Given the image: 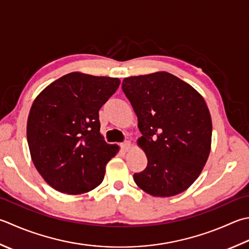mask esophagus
I'll return each mask as SVG.
<instances>
[{"label": "esophagus", "mask_w": 249, "mask_h": 249, "mask_svg": "<svg viewBox=\"0 0 249 249\" xmlns=\"http://www.w3.org/2000/svg\"><path fill=\"white\" fill-rule=\"evenodd\" d=\"M121 148L123 149L124 151H128V150H130V148H131V143H130V141H129V140H126V141H124V142L121 144Z\"/></svg>", "instance_id": "1"}]
</instances>
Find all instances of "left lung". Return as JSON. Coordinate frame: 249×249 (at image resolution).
<instances>
[{"mask_svg": "<svg viewBox=\"0 0 249 249\" xmlns=\"http://www.w3.org/2000/svg\"><path fill=\"white\" fill-rule=\"evenodd\" d=\"M122 89L137 115L142 134L138 144L148 158L145 169L134 174L136 184L153 196L183 192L211 152L213 125L205 100L168 72L126 77Z\"/></svg>", "mask_w": 249, "mask_h": 249, "instance_id": "1", "label": "left lung"}]
</instances>
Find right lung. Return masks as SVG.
I'll return each instance as SVG.
<instances>
[{"instance_id": "obj_1", "label": "right lung", "mask_w": 249, "mask_h": 249, "mask_svg": "<svg viewBox=\"0 0 249 249\" xmlns=\"http://www.w3.org/2000/svg\"><path fill=\"white\" fill-rule=\"evenodd\" d=\"M120 83L72 72L34 100L27 123L29 149L37 172L57 191L86 193L104 180L106 165L119 147L101 136L99 110Z\"/></svg>"}]
</instances>
